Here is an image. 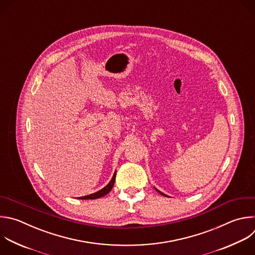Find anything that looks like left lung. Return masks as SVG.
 Wrapping results in <instances>:
<instances>
[{
  "instance_id": "obj_1",
  "label": "left lung",
  "mask_w": 255,
  "mask_h": 255,
  "mask_svg": "<svg viewBox=\"0 0 255 255\" xmlns=\"http://www.w3.org/2000/svg\"><path fill=\"white\" fill-rule=\"evenodd\" d=\"M155 190H156V191H157V192H158V193H160V194H161V195H163V196H167V195H166V194H164V193H163V192H161V191H159V190H158V189H157V188H155ZM167 197H168V196H167Z\"/></svg>"
}]
</instances>
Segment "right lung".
I'll return each instance as SVG.
<instances>
[{
    "label": "right lung",
    "mask_w": 255,
    "mask_h": 255,
    "mask_svg": "<svg viewBox=\"0 0 255 255\" xmlns=\"http://www.w3.org/2000/svg\"><path fill=\"white\" fill-rule=\"evenodd\" d=\"M115 178H116V171H115V173H114L112 179L110 180V182H109L104 188H102L101 190H99V191H97V192H95V193H92V194H90V195L82 196V197H80L79 199H97V198H101V197L105 196L106 194H108V193L112 190L113 185H114V183H115Z\"/></svg>",
    "instance_id": "add662e5"
}]
</instances>
